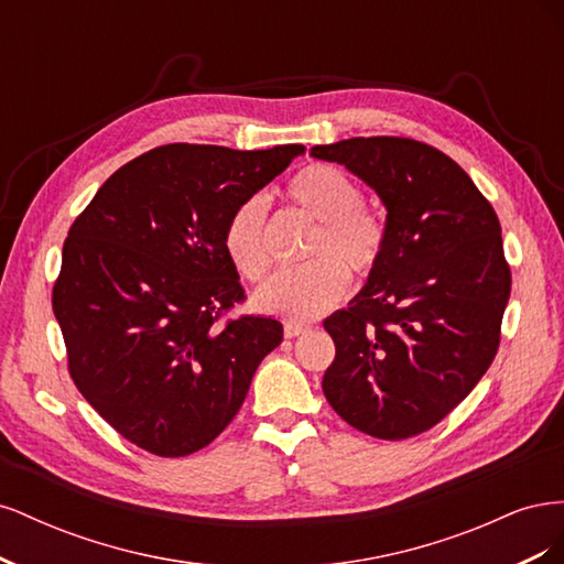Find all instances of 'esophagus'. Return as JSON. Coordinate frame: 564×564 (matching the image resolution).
Segmentation results:
<instances>
[{"label": "esophagus", "mask_w": 564, "mask_h": 564, "mask_svg": "<svg viewBox=\"0 0 564 564\" xmlns=\"http://www.w3.org/2000/svg\"><path fill=\"white\" fill-rule=\"evenodd\" d=\"M308 324H299V322H286L284 324V336L286 338H296V336H301V334H308Z\"/></svg>", "instance_id": "esophagus-1"}]
</instances>
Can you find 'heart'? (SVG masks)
<instances>
[{
    "label": "heart",
    "mask_w": 564,
    "mask_h": 564,
    "mask_svg": "<svg viewBox=\"0 0 564 564\" xmlns=\"http://www.w3.org/2000/svg\"><path fill=\"white\" fill-rule=\"evenodd\" d=\"M286 195L296 207L319 220L308 249L315 259L301 268L275 272L259 286L253 301L268 315L308 322L346 296L350 286L346 265L360 278L379 268L388 230L381 214L362 202V187L334 164L303 166L289 181ZM224 245L242 278L261 280L265 275L270 251L268 202L263 195L245 199L230 214Z\"/></svg>",
    "instance_id": "1"
}]
</instances>
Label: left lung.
<instances>
[{
    "instance_id": "obj_1",
    "label": "left lung",
    "mask_w": 564,
    "mask_h": 564,
    "mask_svg": "<svg viewBox=\"0 0 564 564\" xmlns=\"http://www.w3.org/2000/svg\"><path fill=\"white\" fill-rule=\"evenodd\" d=\"M386 204L379 268L324 319L336 357L322 390L334 412L379 440L431 431L466 400L501 340L510 265L487 197L445 152L400 135L315 145Z\"/></svg>"
}]
</instances>
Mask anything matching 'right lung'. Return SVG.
I'll list each match as a JSON object with an SVG mask.
<instances>
[{"mask_svg": "<svg viewBox=\"0 0 564 564\" xmlns=\"http://www.w3.org/2000/svg\"><path fill=\"white\" fill-rule=\"evenodd\" d=\"M303 152L162 145L117 169L75 218L51 296L67 371L131 445L164 458L207 447L282 344L272 317L220 322L247 299L224 230Z\"/></svg>", "mask_w": 564, "mask_h": 564, "instance_id": "obj_1", "label": "right lung"}]
</instances>
